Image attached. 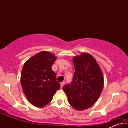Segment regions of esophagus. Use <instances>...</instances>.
I'll use <instances>...</instances> for the list:
<instances>
[{"label": "esophagus", "mask_w": 128, "mask_h": 128, "mask_svg": "<svg viewBox=\"0 0 128 128\" xmlns=\"http://www.w3.org/2000/svg\"><path fill=\"white\" fill-rule=\"evenodd\" d=\"M64 84H65V82L64 81L62 82H61V83H60V86H61V88H62V86H64Z\"/></svg>", "instance_id": "1"}]
</instances>
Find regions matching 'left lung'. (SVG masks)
I'll list each match as a JSON object with an SVG mask.
<instances>
[{"instance_id": "left-lung-1", "label": "left lung", "mask_w": 128, "mask_h": 128, "mask_svg": "<svg viewBox=\"0 0 128 128\" xmlns=\"http://www.w3.org/2000/svg\"><path fill=\"white\" fill-rule=\"evenodd\" d=\"M73 60L75 72L72 82L62 89L69 104L78 111H82L98 100L103 88V76L98 62L88 53L74 56Z\"/></svg>"}]
</instances>
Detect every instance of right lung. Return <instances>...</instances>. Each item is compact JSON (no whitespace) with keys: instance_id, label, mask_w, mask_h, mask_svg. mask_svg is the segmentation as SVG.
Here are the masks:
<instances>
[{"instance_id":"1","label":"right lung","mask_w":128,"mask_h":128,"mask_svg":"<svg viewBox=\"0 0 128 128\" xmlns=\"http://www.w3.org/2000/svg\"><path fill=\"white\" fill-rule=\"evenodd\" d=\"M56 57L48 51L36 54L25 62L21 74L23 92L28 101L36 107L48 104L60 89L56 73L52 70Z\"/></svg>"}]
</instances>
